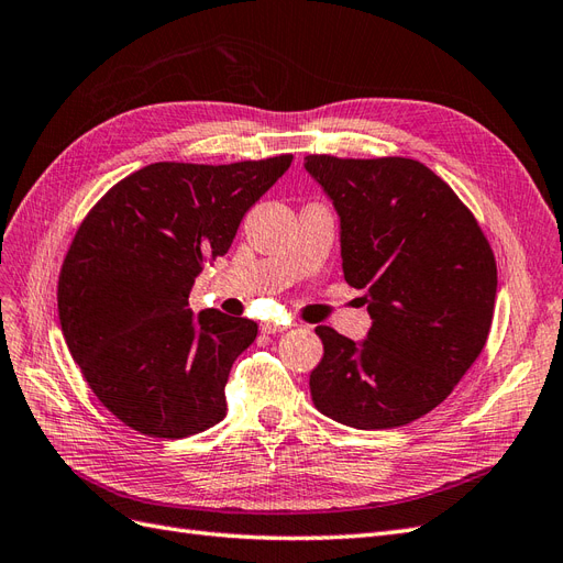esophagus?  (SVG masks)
Returning <instances> with one entry per match:
<instances>
[{
    "instance_id": "34e87169",
    "label": "esophagus",
    "mask_w": 563,
    "mask_h": 563,
    "mask_svg": "<svg viewBox=\"0 0 563 563\" xmlns=\"http://www.w3.org/2000/svg\"><path fill=\"white\" fill-rule=\"evenodd\" d=\"M263 327V333H282V331H286L288 327H291V323H279V321H265V323H261Z\"/></svg>"
}]
</instances>
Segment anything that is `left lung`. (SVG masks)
<instances>
[{
  "instance_id": "left-lung-1",
  "label": "left lung",
  "mask_w": 563,
  "mask_h": 563,
  "mask_svg": "<svg viewBox=\"0 0 563 563\" xmlns=\"http://www.w3.org/2000/svg\"><path fill=\"white\" fill-rule=\"evenodd\" d=\"M340 218L345 282L364 288L366 340L317 327L310 373L323 416L391 430L430 413L482 354L498 269L470 209L428 166L406 157H305Z\"/></svg>"
}]
</instances>
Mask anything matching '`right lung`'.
I'll return each mask as SVG.
<instances>
[{
    "label": "right lung",
    "instance_id": "obj_1",
    "mask_svg": "<svg viewBox=\"0 0 563 563\" xmlns=\"http://www.w3.org/2000/svg\"><path fill=\"white\" fill-rule=\"evenodd\" d=\"M291 162H157L81 220L58 277L60 329L93 395L131 430L183 439L225 418L230 368L258 323L192 314L190 291Z\"/></svg>",
    "mask_w": 563,
    "mask_h": 563
}]
</instances>
